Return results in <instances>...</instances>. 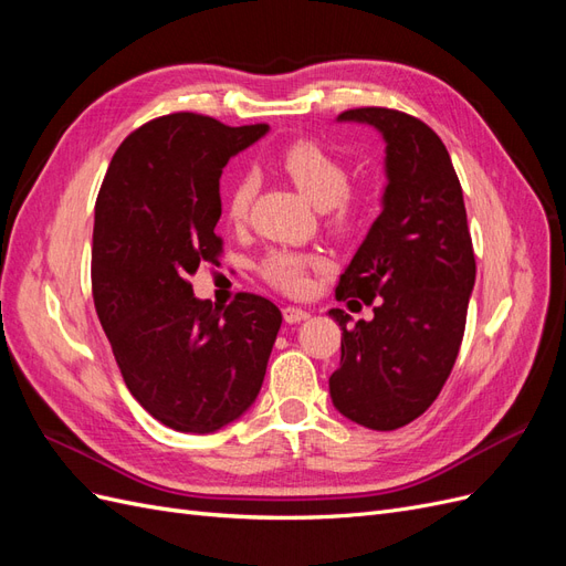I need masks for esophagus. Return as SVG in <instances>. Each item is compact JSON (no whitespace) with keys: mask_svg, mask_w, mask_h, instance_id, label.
Listing matches in <instances>:
<instances>
[{"mask_svg":"<svg viewBox=\"0 0 566 566\" xmlns=\"http://www.w3.org/2000/svg\"><path fill=\"white\" fill-rule=\"evenodd\" d=\"M283 318H285V323H300V321L310 318V312L300 310V306H285V310H283Z\"/></svg>","mask_w":566,"mask_h":566,"instance_id":"obj_1","label":"esophagus"}]
</instances>
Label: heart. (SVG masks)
Segmentation results:
<instances>
[{
  "label": "heart",
  "mask_w": 566,
  "mask_h": 566,
  "mask_svg": "<svg viewBox=\"0 0 566 566\" xmlns=\"http://www.w3.org/2000/svg\"><path fill=\"white\" fill-rule=\"evenodd\" d=\"M279 165L306 198H312L318 208H328L333 229L347 233L361 224L370 208V193L349 184V167L333 150L312 139H297L279 153ZM256 191H260V177L252 169L233 179L227 193V217L231 224H245ZM325 269L328 260L318 252L273 248L262 256L260 276L287 295H304L312 285V273Z\"/></svg>",
  "instance_id": "1"
}]
</instances>
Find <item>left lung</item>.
Listing matches in <instances>:
<instances>
[{
  "instance_id": "obj_1",
  "label": "left lung",
  "mask_w": 566,
  "mask_h": 566,
  "mask_svg": "<svg viewBox=\"0 0 566 566\" xmlns=\"http://www.w3.org/2000/svg\"><path fill=\"white\" fill-rule=\"evenodd\" d=\"M339 119L378 127L387 142L385 208L373 221L335 297L373 304V321L339 323L342 356L331 397L368 430H399L447 385L465 335L476 262L465 200L447 146L422 119L380 106Z\"/></svg>"
}]
</instances>
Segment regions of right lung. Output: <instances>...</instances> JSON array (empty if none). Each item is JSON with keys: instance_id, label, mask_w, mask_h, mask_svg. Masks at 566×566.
Here are the masks:
<instances>
[{"instance_id": "add662e5", "label": "right lung", "mask_w": 566, "mask_h": 566, "mask_svg": "<svg viewBox=\"0 0 566 566\" xmlns=\"http://www.w3.org/2000/svg\"><path fill=\"white\" fill-rule=\"evenodd\" d=\"M269 125L229 127L198 113L150 119L119 144L94 214L92 295L132 397L177 432L208 434L262 389L281 310L254 293L200 302L188 276L224 241L219 177Z\"/></svg>"}]
</instances>
